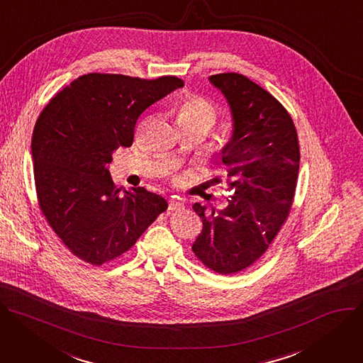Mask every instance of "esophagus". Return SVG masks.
<instances>
[{"label": "esophagus", "mask_w": 363, "mask_h": 363, "mask_svg": "<svg viewBox=\"0 0 363 363\" xmlns=\"http://www.w3.org/2000/svg\"><path fill=\"white\" fill-rule=\"evenodd\" d=\"M184 208V205L180 202V200L177 199H170L169 200V211L173 212V211H182Z\"/></svg>", "instance_id": "esophagus-1"}]
</instances>
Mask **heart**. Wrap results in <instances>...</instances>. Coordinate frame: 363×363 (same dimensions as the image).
Here are the masks:
<instances>
[{"label": "heart", "mask_w": 363, "mask_h": 363, "mask_svg": "<svg viewBox=\"0 0 363 363\" xmlns=\"http://www.w3.org/2000/svg\"><path fill=\"white\" fill-rule=\"evenodd\" d=\"M219 118L218 108L206 98L190 96L183 101L177 113L179 127H199L206 133L216 124Z\"/></svg>", "instance_id": "1"}]
</instances>
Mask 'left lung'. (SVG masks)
I'll return each mask as SVG.
<instances>
[{"mask_svg":"<svg viewBox=\"0 0 363 363\" xmlns=\"http://www.w3.org/2000/svg\"><path fill=\"white\" fill-rule=\"evenodd\" d=\"M209 80L226 98L233 121L220 150L229 199L222 211L193 205L203 229L191 250L208 268L226 275L252 265L289 218L300 147L290 113L269 92L239 73Z\"/></svg>","mask_w":363,"mask_h":363,"instance_id":"8db88e82","label":"left lung"}]
</instances>
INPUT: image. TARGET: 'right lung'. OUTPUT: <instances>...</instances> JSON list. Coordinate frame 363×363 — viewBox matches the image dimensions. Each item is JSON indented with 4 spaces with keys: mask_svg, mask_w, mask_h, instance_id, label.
<instances>
[{
    "mask_svg": "<svg viewBox=\"0 0 363 363\" xmlns=\"http://www.w3.org/2000/svg\"><path fill=\"white\" fill-rule=\"evenodd\" d=\"M183 85L176 76L89 73L40 113L31 138L38 205L77 258L92 265L118 258L167 209L144 187L121 193L108 166L115 150L133 144L138 116Z\"/></svg>",
    "mask_w": 363,
    "mask_h": 363,
    "instance_id": "add662e5",
    "label": "right lung"
}]
</instances>
